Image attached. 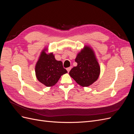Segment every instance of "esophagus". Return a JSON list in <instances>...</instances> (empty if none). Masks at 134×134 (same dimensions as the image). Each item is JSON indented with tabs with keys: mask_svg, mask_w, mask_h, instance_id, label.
Here are the masks:
<instances>
[{
	"mask_svg": "<svg viewBox=\"0 0 134 134\" xmlns=\"http://www.w3.org/2000/svg\"><path fill=\"white\" fill-rule=\"evenodd\" d=\"M71 67H69V68H66V70H67V71H68V72L70 71V70H71Z\"/></svg>",
	"mask_w": 134,
	"mask_h": 134,
	"instance_id": "obj_1",
	"label": "esophagus"
}]
</instances>
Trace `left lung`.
<instances>
[{
	"label": "left lung",
	"mask_w": 134,
	"mask_h": 134,
	"mask_svg": "<svg viewBox=\"0 0 134 134\" xmlns=\"http://www.w3.org/2000/svg\"><path fill=\"white\" fill-rule=\"evenodd\" d=\"M75 62L78 65L72 68L69 75L82 87H88L98 79L100 66L94 51L89 46H84L77 54Z\"/></svg>",
	"instance_id": "1"
}]
</instances>
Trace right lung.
Wrapping results in <instances>:
<instances>
[{
  "label": "right lung",
  "instance_id": "add662e5",
  "mask_svg": "<svg viewBox=\"0 0 134 134\" xmlns=\"http://www.w3.org/2000/svg\"><path fill=\"white\" fill-rule=\"evenodd\" d=\"M47 48L41 52L35 66L36 78L46 87L54 86L61 76L68 72L63 68V63L56 60L52 52L47 54Z\"/></svg>",
  "mask_w": 134,
  "mask_h": 134
}]
</instances>
